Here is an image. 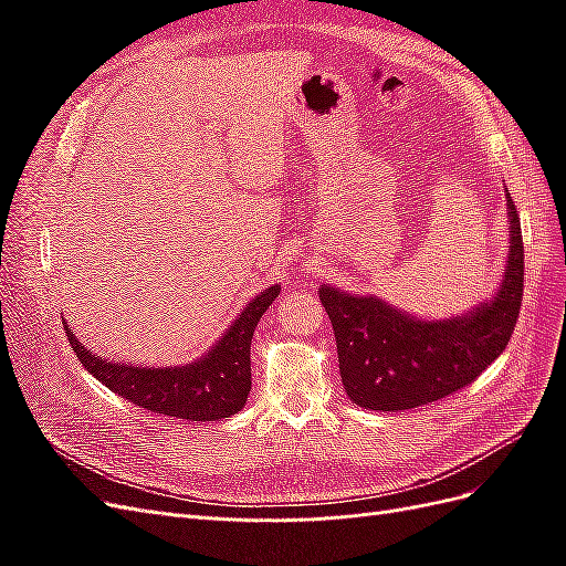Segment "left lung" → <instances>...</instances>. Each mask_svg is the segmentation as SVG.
Here are the masks:
<instances>
[{
	"label": "left lung",
	"mask_w": 566,
	"mask_h": 566,
	"mask_svg": "<svg viewBox=\"0 0 566 566\" xmlns=\"http://www.w3.org/2000/svg\"><path fill=\"white\" fill-rule=\"evenodd\" d=\"M510 254L501 290L472 312L422 321L370 295L321 285L331 316L339 375L349 399L370 410H408L439 401L474 382L503 354L524 293V243L510 193Z\"/></svg>",
	"instance_id": "1"
}]
</instances>
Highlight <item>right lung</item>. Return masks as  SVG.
<instances>
[{"mask_svg":"<svg viewBox=\"0 0 566 566\" xmlns=\"http://www.w3.org/2000/svg\"><path fill=\"white\" fill-rule=\"evenodd\" d=\"M281 287L271 285L256 295L241 312L231 328L217 339V345L202 358L186 366L142 368L113 364L104 356L82 347L75 335L63 325L80 364L111 391L139 408L181 418L188 422H208L231 418L248 401L250 380V342L256 323L279 297Z\"/></svg>","mask_w":566,"mask_h":566,"instance_id":"add662e5","label":"right lung"}]
</instances>
